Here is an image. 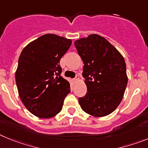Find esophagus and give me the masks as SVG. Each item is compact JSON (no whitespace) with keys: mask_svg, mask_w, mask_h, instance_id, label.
<instances>
[{"mask_svg":"<svg viewBox=\"0 0 148 148\" xmlns=\"http://www.w3.org/2000/svg\"><path fill=\"white\" fill-rule=\"evenodd\" d=\"M78 78H77V77H76V78H74V79H73V82H75H75H78Z\"/></svg>","mask_w":148,"mask_h":148,"instance_id":"obj_1","label":"esophagus"}]
</instances>
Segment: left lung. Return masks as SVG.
<instances>
[{
  "mask_svg": "<svg viewBox=\"0 0 148 148\" xmlns=\"http://www.w3.org/2000/svg\"><path fill=\"white\" fill-rule=\"evenodd\" d=\"M74 44L84 62L87 87L78 103L91 116H108L119 105L127 84L125 59L107 39L96 34L78 39Z\"/></svg>",
  "mask_w": 148,
  "mask_h": 148,
  "instance_id": "8db88e82",
  "label": "left lung"
}]
</instances>
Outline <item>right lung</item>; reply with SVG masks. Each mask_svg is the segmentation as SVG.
<instances>
[{"label": "right lung", "instance_id": "1", "mask_svg": "<svg viewBox=\"0 0 148 148\" xmlns=\"http://www.w3.org/2000/svg\"><path fill=\"white\" fill-rule=\"evenodd\" d=\"M71 44V39L46 34L21 53L15 72L18 94L26 108L38 118L58 114L70 92V83L61 76L59 62Z\"/></svg>", "mask_w": 148, "mask_h": 148}]
</instances>
